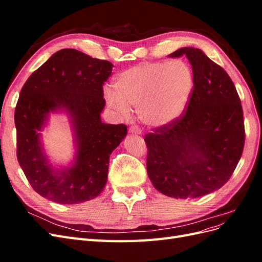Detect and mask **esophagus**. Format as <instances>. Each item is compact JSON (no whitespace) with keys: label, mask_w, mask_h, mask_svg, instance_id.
Listing matches in <instances>:
<instances>
[{"label":"esophagus","mask_w":262,"mask_h":262,"mask_svg":"<svg viewBox=\"0 0 262 262\" xmlns=\"http://www.w3.org/2000/svg\"><path fill=\"white\" fill-rule=\"evenodd\" d=\"M129 132L132 134H137V136L138 134H141V130L138 125H131L129 128Z\"/></svg>","instance_id":"esophagus-1"}]
</instances>
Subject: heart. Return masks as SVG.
Wrapping results in <instances>:
<instances>
[{
  "instance_id": "1",
  "label": "heart",
  "mask_w": 262,
  "mask_h": 262,
  "mask_svg": "<svg viewBox=\"0 0 262 262\" xmlns=\"http://www.w3.org/2000/svg\"><path fill=\"white\" fill-rule=\"evenodd\" d=\"M194 90V73L184 60L143 62L118 74L115 91L104 90L107 105L122 118L138 109L149 128H165L185 114Z\"/></svg>"
}]
</instances>
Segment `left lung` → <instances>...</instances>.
I'll list each match as a JSON object with an SVG mask.
<instances>
[{
  "label": "left lung",
  "mask_w": 262,
  "mask_h": 262,
  "mask_svg": "<svg viewBox=\"0 0 262 262\" xmlns=\"http://www.w3.org/2000/svg\"><path fill=\"white\" fill-rule=\"evenodd\" d=\"M182 55L194 73L186 114L145 136L147 175L156 190L175 199L201 196L223 187L241 160L245 143L243 108L231 77L192 47L168 57Z\"/></svg>",
  "instance_id": "1"
}]
</instances>
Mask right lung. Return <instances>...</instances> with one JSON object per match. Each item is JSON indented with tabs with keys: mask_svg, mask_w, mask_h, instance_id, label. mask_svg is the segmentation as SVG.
<instances>
[{
	"mask_svg": "<svg viewBox=\"0 0 262 262\" xmlns=\"http://www.w3.org/2000/svg\"><path fill=\"white\" fill-rule=\"evenodd\" d=\"M113 63L75 49L55 52L24 84L15 108L17 160L37 193L61 204L94 199L108 179L109 157L126 136V125L106 124L102 85ZM66 113L74 132L73 163L55 168L41 142L51 113Z\"/></svg>",
	"mask_w": 262,
	"mask_h": 262,
	"instance_id": "right-lung-1",
	"label": "right lung"
}]
</instances>
